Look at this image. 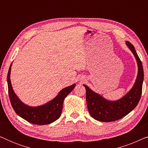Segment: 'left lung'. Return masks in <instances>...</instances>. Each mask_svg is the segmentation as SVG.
Instances as JSON below:
<instances>
[{"label":"left lung","mask_w":148,"mask_h":148,"mask_svg":"<svg viewBox=\"0 0 148 148\" xmlns=\"http://www.w3.org/2000/svg\"><path fill=\"white\" fill-rule=\"evenodd\" d=\"M127 45L134 54L138 64V74L134 86L130 92L120 100L112 102L105 100L100 95L84 85L86 89L87 106L89 112L93 118L102 122H111L122 119L131 112L140 100L143 81L142 62L137 55L134 46L127 41Z\"/></svg>","instance_id":"1"}]
</instances>
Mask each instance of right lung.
<instances>
[{
  "instance_id": "obj_1",
  "label": "right lung",
  "mask_w": 148,
  "mask_h": 148,
  "mask_svg": "<svg viewBox=\"0 0 148 148\" xmlns=\"http://www.w3.org/2000/svg\"><path fill=\"white\" fill-rule=\"evenodd\" d=\"M11 66V64L7 74L8 92L15 112L25 121L35 125H48L57 120L61 114L64 98L73 90L75 84L62 89L56 98L47 104L38 107H30L21 102L13 92L10 80Z\"/></svg>"
}]
</instances>
